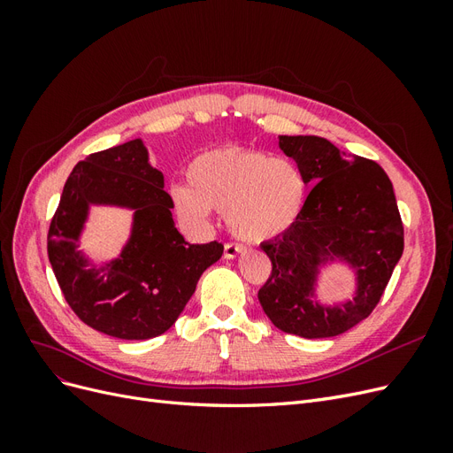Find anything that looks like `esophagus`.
I'll use <instances>...</instances> for the list:
<instances>
[{"instance_id":"1","label":"esophagus","mask_w":453,"mask_h":453,"mask_svg":"<svg viewBox=\"0 0 453 453\" xmlns=\"http://www.w3.org/2000/svg\"><path fill=\"white\" fill-rule=\"evenodd\" d=\"M242 251H243V248H242V245H238V243H225L223 257L225 258H236Z\"/></svg>"}]
</instances>
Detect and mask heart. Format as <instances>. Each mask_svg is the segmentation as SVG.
Returning <instances> with one entry per match:
<instances>
[{
    "mask_svg": "<svg viewBox=\"0 0 453 453\" xmlns=\"http://www.w3.org/2000/svg\"><path fill=\"white\" fill-rule=\"evenodd\" d=\"M172 198L187 223L203 225L217 210L225 213L228 230L238 240L260 243L296 223L306 181L291 160L263 150L223 147L190 162L188 185H173Z\"/></svg>",
    "mask_w": 453,
    "mask_h": 453,
    "instance_id": "heart-1",
    "label": "heart"
}]
</instances>
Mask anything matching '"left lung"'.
<instances>
[{
  "label": "left lung",
  "mask_w": 453,
  "mask_h": 453,
  "mask_svg": "<svg viewBox=\"0 0 453 453\" xmlns=\"http://www.w3.org/2000/svg\"><path fill=\"white\" fill-rule=\"evenodd\" d=\"M311 187L296 223L260 248L272 273L258 303L287 334L331 338L366 319L386 291L404 250V228L388 173L374 160L346 155L319 135H280ZM346 262L356 296L340 307L314 295L320 266Z\"/></svg>",
  "instance_id": "8db88e82"
}]
</instances>
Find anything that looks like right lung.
Wrapping results in <instances>:
<instances>
[{"label":"right lung","mask_w":453,"mask_h":453,"mask_svg":"<svg viewBox=\"0 0 453 453\" xmlns=\"http://www.w3.org/2000/svg\"><path fill=\"white\" fill-rule=\"evenodd\" d=\"M90 204L134 211L131 238L117 259L94 265L78 250ZM164 175L142 140L92 153L64 185L47 251L77 318L122 340L155 338L177 321L205 268L223 255L219 242L188 243L175 228Z\"/></svg>","instance_id":"add662e5"}]
</instances>
